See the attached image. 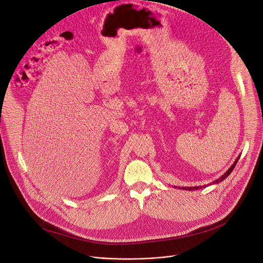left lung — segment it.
Listing matches in <instances>:
<instances>
[{
	"label": "left lung",
	"instance_id": "obj_1",
	"mask_svg": "<svg viewBox=\"0 0 263 263\" xmlns=\"http://www.w3.org/2000/svg\"><path fill=\"white\" fill-rule=\"evenodd\" d=\"M239 158H240V156H238V158L235 160V162L233 163V165L223 174L222 175L221 177H219L217 180H215V181H213L212 183H209V185H212V184H218V183H220L221 181H223L226 178H228V176H230V174L233 172V170H234V167L236 166V164H237V162H238V160H239ZM176 189H177V186H175ZM179 189H182V190H185V191H197V190H200V189H202V187H206V185H203V186H190V187H180V186H178Z\"/></svg>",
	"mask_w": 263,
	"mask_h": 263
}]
</instances>
